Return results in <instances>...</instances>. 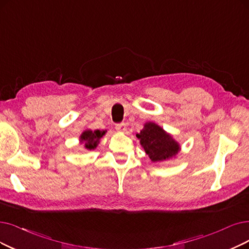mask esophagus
<instances>
[{"label":"esophagus","instance_id":"34e87169","mask_svg":"<svg viewBox=\"0 0 249 249\" xmlns=\"http://www.w3.org/2000/svg\"><path fill=\"white\" fill-rule=\"evenodd\" d=\"M116 130L118 132H124L126 131V125L124 123H121V124H117L116 125Z\"/></svg>","mask_w":249,"mask_h":249}]
</instances>
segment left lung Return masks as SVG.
Returning a JSON list of instances; mask_svg holds the SVG:
<instances>
[{
	"mask_svg": "<svg viewBox=\"0 0 249 249\" xmlns=\"http://www.w3.org/2000/svg\"><path fill=\"white\" fill-rule=\"evenodd\" d=\"M136 137L145 154L154 163L176 158L180 151V144L173 136L155 122H145Z\"/></svg>",
	"mask_w": 249,
	"mask_h": 249,
	"instance_id": "8db88e82",
	"label": "left lung"
}]
</instances>
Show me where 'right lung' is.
I'll list each match as a JSON object with an SVG mask.
<instances>
[{
	"label": "right lung",
	"instance_id": "add662e5",
	"mask_svg": "<svg viewBox=\"0 0 249 249\" xmlns=\"http://www.w3.org/2000/svg\"><path fill=\"white\" fill-rule=\"evenodd\" d=\"M107 130H91V129H86L83 131L80 135V143L84 144V148L87 151H91L96 149V146L99 143V141L101 137L106 135Z\"/></svg>",
	"mask_w": 249,
	"mask_h": 249
}]
</instances>
